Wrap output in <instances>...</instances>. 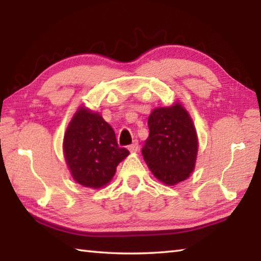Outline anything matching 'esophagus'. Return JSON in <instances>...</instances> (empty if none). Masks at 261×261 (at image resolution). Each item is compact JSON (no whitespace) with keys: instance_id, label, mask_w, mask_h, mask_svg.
I'll return each instance as SVG.
<instances>
[{"instance_id":"esophagus-1","label":"esophagus","mask_w":261,"mask_h":261,"mask_svg":"<svg viewBox=\"0 0 261 261\" xmlns=\"http://www.w3.org/2000/svg\"><path fill=\"white\" fill-rule=\"evenodd\" d=\"M138 148H139L138 140H135L134 143H132L131 145H129V151L130 152H137V151H138Z\"/></svg>"}]
</instances>
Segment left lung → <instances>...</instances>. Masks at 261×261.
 <instances>
[{
  "label": "left lung",
  "instance_id": "left-lung-1",
  "mask_svg": "<svg viewBox=\"0 0 261 261\" xmlns=\"http://www.w3.org/2000/svg\"><path fill=\"white\" fill-rule=\"evenodd\" d=\"M148 129L141 154L153 175L168 185L187 179L198 152L197 134L187 110L178 103L154 109Z\"/></svg>",
  "mask_w": 261,
  "mask_h": 261
}]
</instances>
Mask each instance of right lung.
Returning a JSON list of instances; mask_svg holds the SVG:
<instances>
[{"label":"right lung","instance_id":"add662e5","mask_svg":"<svg viewBox=\"0 0 261 261\" xmlns=\"http://www.w3.org/2000/svg\"><path fill=\"white\" fill-rule=\"evenodd\" d=\"M129 151L99 114L79 108L64 136V155L73 179L86 188L107 184Z\"/></svg>","mask_w":261,"mask_h":261}]
</instances>
